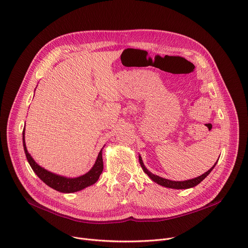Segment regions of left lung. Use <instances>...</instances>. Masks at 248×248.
Segmentation results:
<instances>
[{
  "instance_id": "obj_1",
  "label": "left lung",
  "mask_w": 248,
  "mask_h": 248,
  "mask_svg": "<svg viewBox=\"0 0 248 248\" xmlns=\"http://www.w3.org/2000/svg\"><path fill=\"white\" fill-rule=\"evenodd\" d=\"M139 161H140V164H141V167H142L144 172L147 173L148 176L153 181H155V183H157V184H159L161 186L171 188V189H188V188H192V187L198 185L201 181H203L210 174V172L213 170V169L216 167V164H217V162H216L208 171H206L204 174H202V175H200L198 177L188 179V180H184V181H174V180H170V179H167V178H162V177H160L158 175H155V174L152 173L150 170H148V169L145 167V164H144L143 159H142V156L140 155H139Z\"/></svg>"
}]
</instances>
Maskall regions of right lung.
Here are the masks:
<instances>
[{"instance_id":"add662e5","label":"right lung","mask_w":248,"mask_h":248,"mask_svg":"<svg viewBox=\"0 0 248 248\" xmlns=\"http://www.w3.org/2000/svg\"><path fill=\"white\" fill-rule=\"evenodd\" d=\"M24 129L22 132V143H23V149L24 153L27 158V161H29L30 166L31 167L32 170L35 172V174L49 187L57 190L59 192H62V193H74V192L80 191L82 189H85L93 184H94L102 170H103V160H102V149L100 150L97 158L93 164V167L92 170L85 173L84 175H80L78 177H66L62 176L56 173H53L44 168L40 167L39 164L32 158V156L30 155V153L27 152L26 145H25V140H24Z\"/></svg>"}]
</instances>
